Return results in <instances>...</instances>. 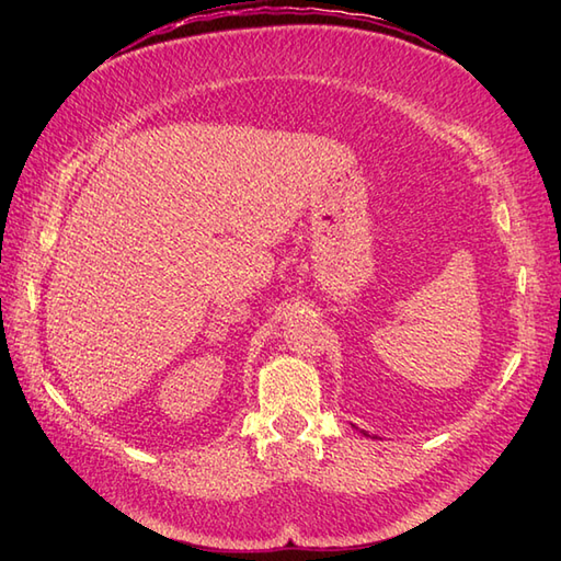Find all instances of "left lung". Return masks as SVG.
I'll list each match as a JSON object with an SVG mask.
<instances>
[{"label": "left lung", "instance_id": "8db88e82", "mask_svg": "<svg viewBox=\"0 0 561 561\" xmlns=\"http://www.w3.org/2000/svg\"><path fill=\"white\" fill-rule=\"evenodd\" d=\"M364 434H366V432H364ZM366 436H368V434H366Z\"/></svg>", "mask_w": 561, "mask_h": 561}]
</instances>
